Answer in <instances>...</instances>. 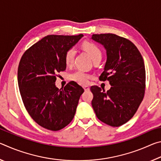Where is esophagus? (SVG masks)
<instances>
[{"label":"esophagus","instance_id":"esophagus-1","mask_svg":"<svg viewBox=\"0 0 161 161\" xmlns=\"http://www.w3.org/2000/svg\"><path fill=\"white\" fill-rule=\"evenodd\" d=\"M83 88H84V90H85L86 92L89 90V86H84Z\"/></svg>","mask_w":161,"mask_h":161}]
</instances>
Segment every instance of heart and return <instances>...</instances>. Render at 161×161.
Returning a JSON list of instances; mask_svg holds the SVG:
<instances>
[{
  "label": "heart",
  "mask_w": 161,
  "mask_h": 161,
  "mask_svg": "<svg viewBox=\"0 0 161 161\" xmlns=\"http://www.w3.org/2000/svg\"><path fill=\"white\" fill-rule=\"evenodd\" d=\"M82 47L89 54L92 60H94V59L97 58H99V57L102 58V51H101L100 48L97 45H95L94 43L84 42L82 44ZM75 53L76 51L75 48H69L66 52L64 55V62L67 66H71L73 64ZM69 77L71 80L79 84H86L89 82V79L91 78V75L87 74L83 70L79 69L72 73Z\"/></svg>",
  "instance_id": "b5f03b06"
}]
</instances>
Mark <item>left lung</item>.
I'll list each match as a JSON object with an SVG mask.
<instances>
[{"label":"left lung","instance_id":"obj_1","mask_svg":"<svg viewBox=\"0 0 161 161\" xmlns=\"http://www.w3.org/2000/svg\"><path fill=\"white\" fill-rule=\"evenodd\" d=\"M91 39L107 51V62L99 80H108L111 86L107 92L97 86H91L92 107L101 121L118 127L132 118L143 99V59L135 45L124 37L107 33L93 35Z\"/></svg>","mask_w":161,"mask_h":161}]
</instances>
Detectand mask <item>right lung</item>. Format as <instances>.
Segmentation results:
<instances>
[{"mask_svg": "<svg viewBox=\"0 0 161 161\" xmlns=\"http://www.w3.org/2000/svg\"><path fill=\"white\" fill-rule=\"evenodd\" d=\"M83 36L47 35L22 56L18 69L22 99L32 119L45 129L59 130L74 118L84 89L74 81L58 89L55 81L57 74L66 69V52Z\"/></svg>", "mask_w": 161, "mask_h": 161, "instance_id": "obj_1", "label": "right lung"}]
</instances>
